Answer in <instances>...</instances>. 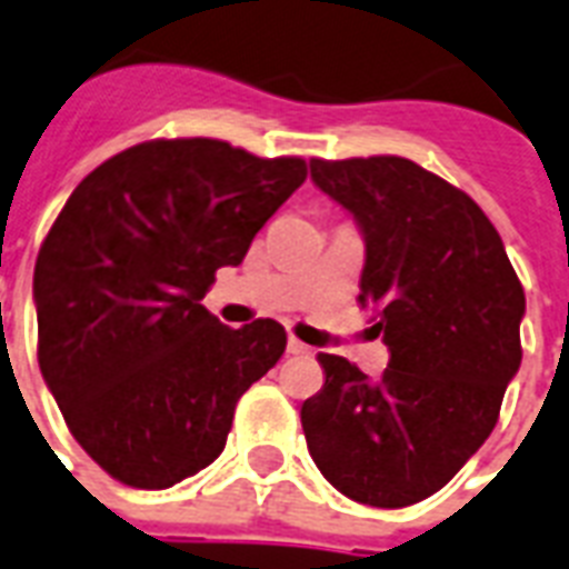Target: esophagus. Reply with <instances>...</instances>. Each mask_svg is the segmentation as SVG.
Returning a JSON list of instances; mask_svg holds the SVG:
<instances>
[{
  "mask_svg": "<svg viewBox=\"0 0 569 569\" xmlns=\"http://www.w3.org/2000/svg\"><path fill=\"white\" fill-rule=\"evenodd\" d=\"M286 348H289V355H295V357H310L312 355L310 346H303V342L298 337H289Z\"/></svg>",
  "mask_w": 569,
  "mask_h": 569,
  "instance_id": "esophagus-1",
  "label": "esophagus"
}]
</instances>
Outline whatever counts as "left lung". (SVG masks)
Instances as JSON below:
<instances>
[{
    "instance_id": "8db88e82",
    "label": "left lung",
    "mask_w": 569,
    "mask_h": 569,
    "mask_svg": "<svg viewBox=\"0 0 569 569\" xmlns=\"http://www.w3.org/2000/svg\"><path fill=\"white\" fill-rule=\"evenodd\" d=\"M310 168L363 230L360 303L389 366L369 378L319 355L325 387L301 407L307 449L348 499L407 508L449 485L499 422L526 295L481 206L422 164L369 156Z\"/></svg>"
}]
</instances>
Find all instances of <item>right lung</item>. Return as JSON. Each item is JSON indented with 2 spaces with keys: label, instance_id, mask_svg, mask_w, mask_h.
<instances>
[{
  "label": "right lung",
  "instance_id": "right-lung-1",
  "mask_svg": "<svg viewBox=\"0 0 569 569\" xmlns=\"http://www.w3.org/2000/svg\"><path fill=\"white\" fill-rule=\"evenodd\" d=\"M307 180L218 138H153L84 177L34 262L38 363L76 442L120 485L164 490L223 451L239 398L283 357L286 330L206 310Z\"/></svg>",
  "mask_w": 569,
  "mask_h": 569
}]
</instances>
